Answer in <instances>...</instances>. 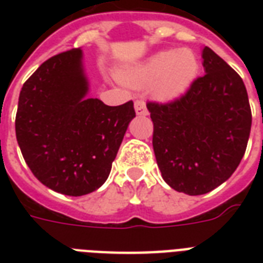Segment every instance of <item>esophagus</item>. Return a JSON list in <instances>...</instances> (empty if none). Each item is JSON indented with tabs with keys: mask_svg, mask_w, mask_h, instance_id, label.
Instances as JSON below:
<instances>
[{
	"mask_svg": "<svg viewBox=\"0 0 263 263\" xmlns=\"http://www.w3.org/2000/svg\"><path fill=\"white\" fill-rule=\"evenodd\" d=\"M135 110H136V115H139V116L147 115V107H146L144 101H142V99L135 101Z\"/></svg>",
	"mask_w": 263,
	"mask_h": 263,
	"instance_id": "34e87169",
	"label": "esophagus"
}]
</instances>
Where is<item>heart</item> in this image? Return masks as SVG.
Here are the masks:
<instances>
[{
    "label": "heart",
    "mask_w": 263,
    "mask_h": 263,
    "mask_svg": "<svg viewBox=\"0 0 263 263\" xmlns=\"http://www.w3.org/2000/svg\"><path fill=\"white\" fill-rule=\"evenodd\" d=\"M199 63L190 49L158 51L146 61L123 72L121 79L132 87L152 84L157 98L169 101L184 94L198 75Z\"/></svg>",
    "instance_id": "obj_1"
}]
</instances>
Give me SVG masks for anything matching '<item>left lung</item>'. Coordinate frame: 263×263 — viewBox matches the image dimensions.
Masks as SVG:
<instances>
[{
	"label": "left lung",
	"mask_w": 263,
	"mask_h": 263,
	"mask_svg": "<svg viewBox=\"0 0 263 263\" xmlns=\"http://www.w3.org/2000/svg\"><path fill=\"white\" fill-rule=\"evenodd\" d=\"M202 59L204 75L181 98L147 103L162 179L187 195L208 194L232 176L253 120L240 76L210 47H203Z\"/></svg>",
	"instance_id": "obj_1"
}]
</instances>
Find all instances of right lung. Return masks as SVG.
<instances>
[{"label": "right lung", "mask_w": 263, "mask_h": 263, "mask_svg": "<svg viewBox=\"0 0 263 263\" xmlns=\"http://www.w3.org/2000/svg\"><path fill=\"white\" fill-rule=\"evenodd\" d=\"M82 49L51 57L23 84L16 138L26 164L50 190L82 196L98 190L110 173L134 102L107 106L88 98Z\"/></svg>", "instance_id": "obj_1"}]
</instances>
